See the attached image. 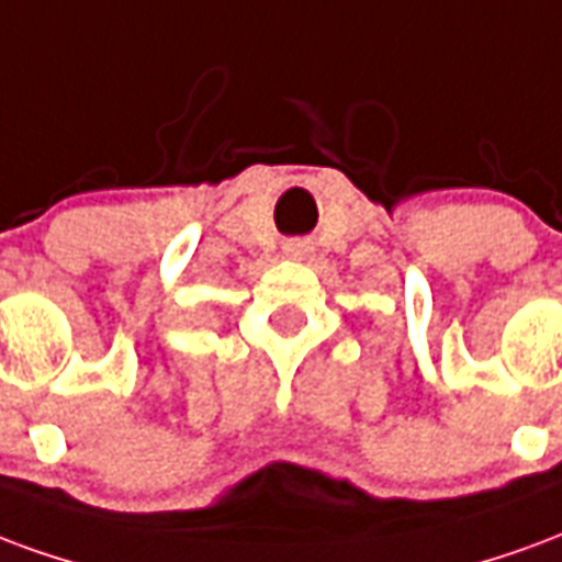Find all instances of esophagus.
Segmentation results:
<instances>
[{
  "label": "esophagus",
  "mask_w": 562,
  "mask_h": 562,
  "mask_svg": "<svg viewBox=\"0 0 562 562\" xmlns=\"http://www.w3.org/2000/svg\"><path fill=\"white\" fill-rule=\"evenodd\" d=\"M308 251H311L308 241H302V239L284 241V254H286V257H293V260H302V257H305Z\"/></svg>",
  "instance_id": "1"
}]
</instances>
